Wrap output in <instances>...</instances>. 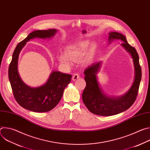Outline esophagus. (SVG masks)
<instances>
[{"label":"esophagus","instance_id":"esophagus-1","mask_svg":"<svg viewBox=\"0 0 150 150\" xmlns=\"http://www.w3.org/2000/svg\"><path fill=\"white\" fill-rule=\"evenodd\" d=\"M79 77H80V76H79V74H78V73L74 74V75H73V76H72V80H73V81H75V80H76L77 79H78Z\"/></svg>","mask_w":150,"mask_h":150}]
</instances>
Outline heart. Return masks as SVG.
<instances>
[{
    "label": "heart",
    "instance_id": "b5f03b06",
    "mask_svg": "<svg viewBox=\"0 0 150 150\" xmlns=\"http://www.w3.org/2000/svg\"><path fill=\"white\" fill-rule=\"evenodd\" d=\"M91 47V43L90 41H82L75 46L68 47L65 52V54H60L58 56L59 61L63 64L70 66L71 65V59L72 61H79L86 54L84 61L89 62L93 57V49H90Z\"/></svg>",
    "mask_w": 150,
    "mask_h": 150
}]
</instances>
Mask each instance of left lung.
I'll return each mask as SVG.
<instances>
[{
  "instance_id": "left-lung-1",
  "label": "left lung",
  "mask_w": 150,
  "mask_h": 150,
  "mask_svg": "<svg viewBox=\"0 0 150 150\" xmlns=\"http://www.w3.org/2000/svg\"><path fill=\"white\" fill-rule=\"evenodd\" d=\"M109 43L113 40H121V45L129 53L133 59L135 68V78L131 87L125 94L120 97L107 96L100 88L96 74L101 67V62L93 63L85 69L83 73L85 87L82 93V100L87 108L91 113L100 116H109L122 113L135 102L141 79V68L139 62V56L135 49L128 43L126 37L117 32L109 33Z\"/></svg>"
}]
</instances>
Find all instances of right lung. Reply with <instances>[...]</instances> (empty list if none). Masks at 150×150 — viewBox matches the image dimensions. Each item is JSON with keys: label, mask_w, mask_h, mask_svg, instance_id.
<instances>
[{"label": "right lung", "mask_w": 150, "mask_h": 150, "mask_svg": "<svg viewBox=\"0 0 150 150\" xmlns=\"http://www.w3.org/2000/svg\"><path fill=\"white\" fill-rule=\"evenodd\" d=\"M57 30H37L31 33L16 46L9 65L8 76L14 97L23 108L34 112L42 113L52 110L62 97L63 91L70 83L72 75L53 71L42 86L32 88L20 78L18 71V61L21 50L26 42L34 38H47L55 35Z\"/></svg>", "instance_id": "obj_1"}]
</instances>
